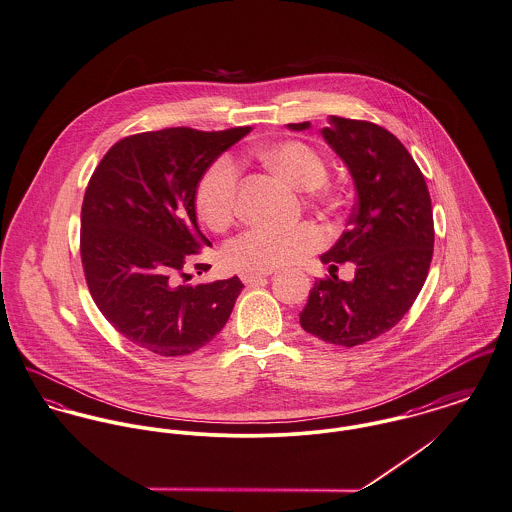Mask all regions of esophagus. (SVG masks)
I'll return each mask as SVG.
<instances>
[{
	"label": "esophagus",
	"instance_id": "1",
	"mask_svg": "<svg viewBox=\"0 0 512 512\" xmlns=\"http://www.w3.org/2000/svg\"><path fill=\"white\" fill-rule=\"evenodd\" d=\"M268 276H270V274H240V279H242L246 285H252V283L264 281Z\"/></svg>",
	"mask_w": 512,
	"mask_h": 512
}]
</instances>
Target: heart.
Wrapping results in <instances>:
<instances>
[{
    "instance_id": "heart-1",
    "label": "heart",
    "mask_w": 512,
    "mask_h": 512,
    "mask_svg": "<svg viewBox=\"0 0 512 512\" xmlns=\"http://www.w3.org/2000/svg\"><path fill=\"white\" fill-rule=\"evenodd\" d=\"M258 156L297 189H319L328 176L325 158L301 140H281L260 148ZM240 168L233 156H219L195 186V209L199 219L213 231H225L236 215ZM325 234L303 223L291 229L252 227L233 238L225 248V262L242 274H268L293 266L319 250Z\"/></svg>"
}]
</instances>
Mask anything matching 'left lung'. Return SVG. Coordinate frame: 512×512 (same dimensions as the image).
<instances>
[{
    "label": "left lung",
    "mask_w": 512,
    "mask_h": 512,
    "mask_svg": "<svg viewBox=\"0 0 512 512\" xmlns=\"http://www.w3.org/2000/svg\"><path fill=\"white\" fill-rule=\"evenodd\" d=\"M287 127L303 131L311 125ZM321 133L356 186L348 231L321 260L330 266L354 262L356 276L317 279L299 323L328 344L352 348L393 328L413 307L432 262V205L417 162L387 129L330 117Z\"/></svg>",
    "instance_id": "1"
}]
</instances>
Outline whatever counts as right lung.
Returning <instances> with one entry per match:
<instances>
[{"instance_id":"obj_1","label":"right lung","mask_w":512,"mask_h":512,"mask_svg":"<svg viewBox=\"0 0 512 512\" xmlns=\"http://www.w3.org/2000/svg\"><path fill=\"white\" fill-rule=\"evenodd\" d=\"M248 131L172 127L131 135L115 142L93 170L82 203L84 276L101 315L139 348L187 356L227 325L242 281L189 285L181 279L211 244L197 227L195 186Z\"/></svg>"}]
</instances>
